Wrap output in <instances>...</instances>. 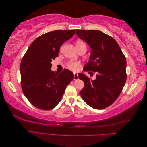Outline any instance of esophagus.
I'll return each mask as SVG.
<instances>
[{"mask_svg": "<svg viewBox=\"0 0 147 147\" xmlns=\"http://www.w3.org/2000/svg\"><path fill=\"white\" fill-rule=\"evenodd\" d=\"M78 79V74L77 73H74V80H77Z\"/></svg>", "mask_w": 147, "mask_h": 147, "instance_id": "34e87169", "label": "esophagus"}]
</instances>
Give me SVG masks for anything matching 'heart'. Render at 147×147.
<instances>
[{
	"instance_id": "1",
	"label": "heart",
	"mask_w": 147,
	"mask_h": 147,
	"mask_svg": "<svg viewBox=\"0 0 147 147\" xmlns=\"http://www.w3.org/2000/svg\"><path fill=\"white\" fill-rule=\"evenodd\" d=\"M85 45V44H84L83 42L77 41L76 42V46H80V45ZM79 65H80V63L77 61H69L68 63H67V67L71 70H75Z\"/></svg>"
}]
</instances>
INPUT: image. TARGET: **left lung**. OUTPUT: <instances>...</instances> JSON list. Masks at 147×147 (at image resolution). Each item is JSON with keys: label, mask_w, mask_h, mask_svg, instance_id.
I'll list each match as a JSON object with an SVG mask.
<instances>
[{"label": "left lung", "mask_w": 147, "mask_h": 147, "mask_svg": "<svg viewBox=\"0 0 147 147\" xmlns=\"http://www.w3.org/2000/svg\"><path fill=\"white\" fill-rule=\"evenodd\" d=\"M76 34L91 48L90 60L83 70L96 73L94 80L78 74L84 83L81 96L92 108L104 109L117 100L125 84L126 57L115 40L100 30L76 29Z\"/></svg>", "instance_id": "1"}]
</instances>
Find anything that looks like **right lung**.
Masks as SVG:
<instances>
[{"instance_id":"right-lung-1","label":"right lung","mask_w":147,"mask_h":147,"mask_svg":"<svg viewBox=\"0 0 147 147\" xmlns=\"http://www.w3.org/2000/svg\"><path fill=\"white\" fill-rule=\"evenodd\" d=\"M75 33V30H57L44 34L30 44L22 58V90L35 107L44 110L55 107L73 80L74 74L67 69L59 74L52 72L51 62L58 56L60 47Z\"/></svg>"}]
</instances>
